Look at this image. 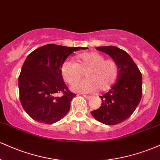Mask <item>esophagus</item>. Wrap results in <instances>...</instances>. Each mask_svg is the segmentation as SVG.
I'll use <instances>...</instances> for the list:
<instances>
[{
    "instance_id": "34e87169",
    "label": "esophagus",
    "mask_w": 160,
    "mask_h": 160,
    "mask_svg": "<svg viewBox=\"0 0 160 160\" xmlns=\"http://www.w3.org/2000/svg\"><path fill=\"white\" fill-rule=\"evenodd\" d=\"M83 97L85 98L86 99H88V100H89V99H91L92 98V96H90V95H83Z\"/></svg>"
}]
</instances>
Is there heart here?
Masks as SVG:
<instances>
[{"instance_id": "1", "label": "heart", "mask_w": 160, "mask_h": 160, "mask_svg": "<svg viewBox=\"0 0 160 160\" xmlns=\"http://www.w3.org/2000/svg\"><path fill=\"white\" fill-rule=\"evenodd\" d=\"M78 62L68 59L62 65L61 72L65 82L72 85L85 72L87 79L74 84L75 92L89 93L107 91L118 78V67L113 59H105L104 56L97 52H88L78 56Z\"/></svg>"}]
</instances>
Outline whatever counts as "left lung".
<instances>
[{"label": "left lung", "instance_id": "1", "mask_svg": "<svg viewBox=\"0 0 160 160\" xmlns=\"http://www.w3.org/2000/svg\"><path fill=\"white\" fill-rule=\"evenodd\" d=\"M110 56L118 67L117 82L103 96L99 109L92 111V116L101 123L115 125L127 120L139 103L142 95V77L130 56L115 46L97 47Z\"/></svg>", "mask_w": 160, "mask_h": 160}]
</instances>
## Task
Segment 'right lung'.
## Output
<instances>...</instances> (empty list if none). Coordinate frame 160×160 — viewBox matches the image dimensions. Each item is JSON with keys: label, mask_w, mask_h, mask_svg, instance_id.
Wrapping results in <instances>:
<instances>
[{"label": "right lung", "mask_w": 160, "mask_h": 160, "mask_svg": "<svg viewBox=\"0 0 160 160\" xmlns=\"http://www.w3.org/2000/svg\"><path fill=\"white\" fill-rule=\"evenodd\" d=\"M87 48L48 44L28 56L19 75L18 88L21 103L30 118L50 124L68 113L76 95L63 81L62 65L74 51Z\"/></svg>", "instance_id": "add662e5"}]
</instances>
